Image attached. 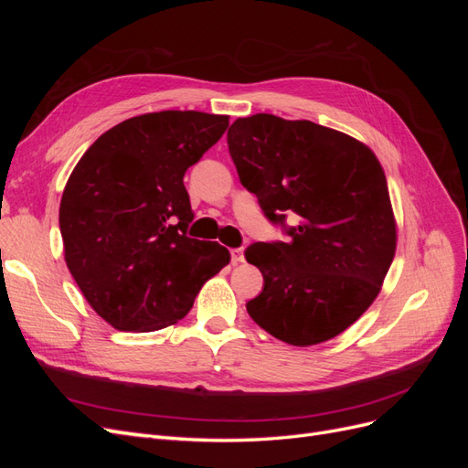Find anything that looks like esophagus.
I'll use <instances>...</instances> for the list:
<instances>
[{
    "mask_svg": "<svg viewBox=\"0 0 468 468\" xmlns=\"http://www.w3.org/2000/svg\"><path fill=\"white\" fill-rule=\"evenodd\" d=\"M230 256H232V263H242L244 261V250L234 248V250H230Z\"/></svg>",
    "mask_w": 468,
    "mask_h": 468,
    "instance_id": "1",
    "label": "esophagus"
}]
</instances>
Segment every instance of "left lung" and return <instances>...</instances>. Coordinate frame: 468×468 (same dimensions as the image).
Here are the masks:
<instances>
[{
  "label": "left lung",
  "mask_w": 468,
  "mask_h": 468,
  "mask_svg": "<svg viewBox=\"0 0 468 468\" xmlns=\"http://www.w3.org/2000/svg\"><path fill=\"white\" fill-rule=\"evenodd\" d=\"M229 150L242 186L289 236L246 250L263 275L248 314L285 344L328 342L373 304L394 260L396 220L380 162L349 134L267 112L236 119ZM287 214L300 224L287 227Z\"/></svg>",
  "instance_id": "8db88e82"
}]
</instances>
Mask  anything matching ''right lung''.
Masks as SVG:
<instances>
[{"instance_id":"1","label":"right lung","mask_w":468,"mask_h":468,"mask_svg":"<svg viewBox=\"0 0 468 468\" xmlns=\"http://www.w3.org/2000/svg\"><path fill=\"white\" fill-rule=\"evenodd\" d=\"M226 126V115L201 111L146 112L103 133L76 164L60 201L64 260L112 328L177 324L230 263L218 242L186 236L193 210L183 186Z\"/></svg>"}]
</instances>
